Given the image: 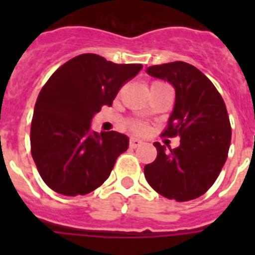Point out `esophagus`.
I'll list each match as a JSON object with an SVG mask.
<instances>
[{"instance_id":"obj_1","label":"esophagus","mask_w":255,"mask_h":255,"mask_svg":"<svg viewBox=\"0 0 255 255\" xmlns=\"http://www.w3.org/2000/svg\"><path fill=\"white\" fill-rule=\"evenodd\" d=\"M141 144V140L138 138H131L130 139V147L131 148H138Z\"/></svg>"}]
</instances>
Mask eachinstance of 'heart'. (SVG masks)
Instances as JSON below:
<instances>
[{
	"instance_id": "heart-1",
	"label": "heart",
	"mask_w": 255,
	"mask_h": 255,
	"mask_svg": "<svg viewBox=\"0 0 255 255\" xmlns=\"http://www.w3.org/2000/svg\"><path fill=\"white\" fill-rule=\"evenodd\" d=\"M155 84H163V83H162V82H154L152 85H155ZM128 125H129V128L132 130V131L144 132L145 130H147V126L144 125L143 123H140V121H135V120L129 121V124H128Z\"/></svg>"
}]
</instances>
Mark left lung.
<instances>
[{
	"mask_svg": "<svg viewBox=\"0 0 255 255\" xmlns=\"http://www.w3.org/2000/svg\"><path fill=\"white\" fill-rule=\"evenodd\" d=\"M147 73L175 88V107L162 135L180 136V145L167 150L154 143L157 157L145 164V179L168 199H195L215 184L227 159L231 125L226 105L213 83L193 65L175 61L148 67Z\"/></svg>",
	"mask_w": 255,
	"mask_h": 255,
	"instance_id": "8db88e82",
	"label": "left lung"
}]
</instances>
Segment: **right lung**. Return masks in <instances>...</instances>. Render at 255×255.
Returning a JSON list of instances; mask_svg holds the SVG:
<instances>
[{
	"instance_id": "obj_1",
	"label": "right lung",
	"mask_w": 255,
	"mask_h": 255,
	"mask_svg": "<svg viewBox=\"0 0 255 255\" xmlns=\"http://www.w3.org/2000/svg\"><path fill=\"white\" fill-rule=\"evenodd\" d=\"M140 64H114L83 53L58 67L37 98L30 152L40 177L58 194L85 195L110 176L129 139L117 131H91L94 115L111 106Z\"/></svg>"
}]
</instances>
